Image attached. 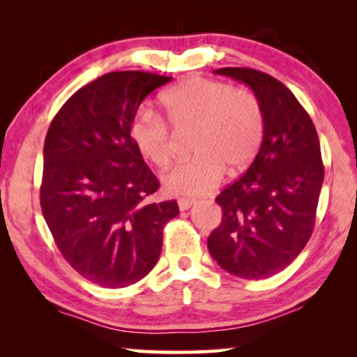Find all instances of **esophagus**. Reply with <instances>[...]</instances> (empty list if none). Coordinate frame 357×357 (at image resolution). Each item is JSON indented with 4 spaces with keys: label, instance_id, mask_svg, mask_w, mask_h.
Listing matches in <instances>:
<instances>
[{
    "label": "esophagus",
    "instance_id": "34e87169",
    "mask_svg": "<svg viewBox=\"0 0 357 357\" xmlns=\"http://www.w3.org/2000/svg\"><path fill=\"white\" fill-rule=\"evenodd\" d=\"M195 202L193 199H190V198H178V208H180V211H187V209L192 206Z\"/></svg>",
    "mask_w": 357,
    "mask_h": 357
}]
</instances>
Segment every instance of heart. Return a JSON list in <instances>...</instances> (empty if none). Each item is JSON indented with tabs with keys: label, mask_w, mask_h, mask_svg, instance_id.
Segmentation results:
<instances>
[{
	"label": "heart",
	"mask_w": 357,
	"mask_h": 357,
	"mask_svg": "<svg viewBox=\"0 0 357 357\" xmlns=\"http://www.w3.org/2000/svg\"><path fill=\"white\" fill-rule=\"evenodd\" d=\"M162 104L175 130H197L193 159L165 175L174 195H203L216 187L226 169L245 170L257 158L265 136V115L252 92L206 77H190L164 92ZM136 148L158 169L174 160V133L162 115L141 107L131 121Z\"/></svg>",
	"instance_id": "obj_1"
}]
</instances>
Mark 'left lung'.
<instances>
[{
  "instance_id": "1",
  "label": "left lung",
  "mask_w": 357,
  "mask_h": 357,
  "mask_svg": "<svg viewBox=\"0 0 357 357\" xmlns=\"http://www.w3.org/2000/svg\"><path fill=\"white\" fill-rule=\"evenodd\" d=\"M242 81L265 115L257 158L218 195L221 224L208 237L218 265L243 280L270 278L304 250L314 232L325 169L309 114L287 87L252 68H219Z\"/></svg>"
}]
</instances>
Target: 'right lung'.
Listing matches in <instances>:
<instances>
[{"instance_id":"obj_1","label":"right lung","mask_w":357,"mask_h":357,"mask_svg":"<svg viewBox=\"0 0 357 357\" xmlns=\"http://www.w3.org/2000/svg\"><path fill=\"white\" fill-rule=\"evenodd\" d=\"M172 77L112 71L68 99L43 144L40 206L58 250L87 281L126 287L148 275L175 199L154 203L159 180L131 138L141 102Z\"/></svg>"}]
</instances>
